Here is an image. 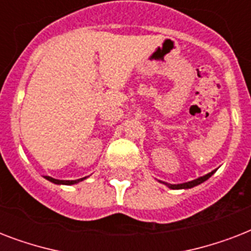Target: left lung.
<instances>
[{
  "label": "left lung",
  "instance_id": "1",
  "mask_svg": "<svg viewBox=\"0 0 251 251\" xmlns=\"http://www.w3.org/2000/svg\"><path fill=\"white\" fill-rule=\"evenodd\" d=\"M214 173H215V171H212L211 173H208V175L203 176V177H199V178L194 179V181H190V182L178 183V185H168V183H165V185H168V186L171 187V189H190V187H194V186H197V185H199V183L204 182V181L210 178L211 176L214 175Z\"/></svg>",
  "mask_w": 251,
  "mask_h": 251
}]
</instances>
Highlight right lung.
Wrapping results in <instances>:
<instances>
[{"mask_svg": "<svg viewBox=\"0 0 251 251\" xmlns=\"http://www.w3.org/2000/svg\"><path fill=\"white\" fill-rule=\"evenodd\" d=\"M45 178L48 179V181H50V182H53V183H58V185H73V183H76V182H79V181H83L86 177H83V178H79V179H74V181H64V179H56V178H52V177H49V176H45Z\"/></svg>", "mask_w": 251, "mask_h": 251, "instance_id": "1", "label": "right lung"}]
</instances>
